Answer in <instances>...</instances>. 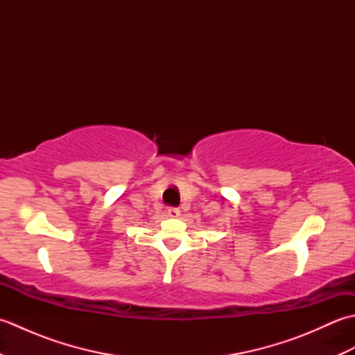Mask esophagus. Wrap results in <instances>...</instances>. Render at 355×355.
<instances>
[{"instance_id":"34e87169","label":"esophagus","mask_w":355,"mask_h":355,"mask_svg":"<svg viewBox=\"0 0 355 355\" xmlns=\"http://www.w3.org/2000/svg\"><path fill=\"white\" fill-rule=\"evenodd\" d=\"M166 214H168V216H171V218H177V216H180V209H177V207H168V210H166Z\"/></svg>"}]
</instances>
